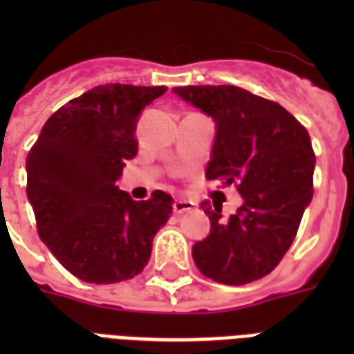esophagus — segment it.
I'll return each mask as SVG.
<instances>
[{
	"label": "esophagus",
	"mask_w": 354,
	"mask_h": 354,
	"mask_svg": "<svg viewBox=\"0 0 354 354\" xmlns=\"http://www.w3.org/2000/svg\"><path fill=\"white\" fill-rule=\"evenodd\" d=\"M194 202H191V200H174V204H172V211L176 213V215H182V213H187V211L194 209Z\"/></svg>",
	"instance_id": "34e87169"
}]
</instances>
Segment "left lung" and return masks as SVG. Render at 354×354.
Listing matches in <instances>:
<instances>
[{"label":"left lung","instance_id":"left-lung-1","mask_svg":"<svg viewBox=\"0 0 354 354\" xmlns=\"http://www.w3.org/2000/svg\"><path fill=\"white\" fill-rule=\"evenodd\" d=\"M215 121L207 180L236 183L242 204L222 218V207L202 202L211 230L193 246L194 264L224 285H246L279 264L313 200L316 158L310 136L277 102L239 86L172 88Z\"/></svg>","mask_w":354,"mask_h":354}]
</instances>
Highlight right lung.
Returning a JSON list of instances; mask_svg holds the SVG:
<instances>
[{
  "instance_id": "add662e5",
  "label": "right lung",
  "mask_w": 354,
  "mask_h": 354,
  "mask_svg": "<svg viewBox=\"0 0 354 354\" xmlns=\"http://www.w3.org/2000/svg\"><path fill=\"white\" fill-rule=\"evenodd\" d=\"M165 86L106 84L53 113L27 156V198L41 242L75 277L112 285L143 272L172 213L154 191L136 202L118 187L138 154L136 124Z\"/></svg>"
}]
</instances>
